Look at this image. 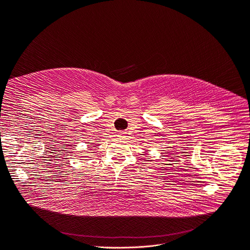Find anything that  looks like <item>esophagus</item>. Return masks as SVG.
<instances>
[{"label":"esophagus","instance_id":"obj_1","mask_svg":"<svg viewBox=\"0 0 250 250\" xmlns=\"http://www.w3.org/2000/svg\"><path fill=\"white\" fill-rule=\"evenodd\" d=\"M118 136L121 137V138H125V132H121V133H119Z\"/></svg>","mask_w":250,"mask_h":250}]
</instances>
